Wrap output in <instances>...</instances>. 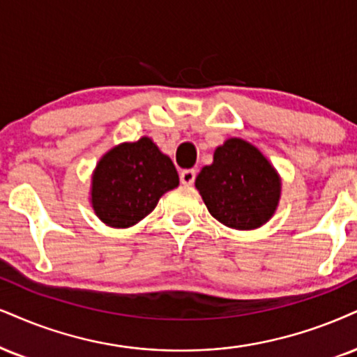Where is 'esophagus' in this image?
<instances>
[{"label": "esophagus", "mask_w": 357, "mask_h": 357, "mask_svg": "<svg viewBox=\"0 0 357 357\" xmlns=\"http://www.w3.org/2000/svg\"><path fill=\"white\" fill-rule=\"evenodd\" d=\"M195 175H197V172L193 169L182 170L180 172V182H182L183 185H192V183L195 182Z\"/></svg>", "instance_id": "1"}]
</instances>
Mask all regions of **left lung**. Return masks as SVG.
Instances as JSON below:
<instances>
[{
  "mask_svg": "<svg viewBox=\"0 0 357 357\" xmlns=\"http://www.w3.org/2000/svg\"><path fill=\"white\" fill-rule=\"evenodd\" d=\"M195 188L220 223L233 230H255L278 208L281 177L253 144L230 137L215 149L213 162L197 175Z\"/></svg>",
  "mask_w": 357,
  "mask_h": 357,
  "instance_id": "left-lung-1",
  "label": "left lung"
}]
</instances>
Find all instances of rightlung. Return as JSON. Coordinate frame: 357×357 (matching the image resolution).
<instances>
[{
  "label": "right lung",
  "mask_w": 357,
  "mask_h": 357,
  "mask_svg": "<svg viewBox=\"0 0 357 357\" xmlns=\"http://www.w3.org/2000/svg\"><path fill=\"white\" fill-rule=\"evenodd\" d=\"M178 187L169 155L151 137L122 142L105 152L91 177V205L100 222L129 228L155 208L165 192Z\"/></svg>",
  "instance_id": "add662e5"
}]
</instances>
